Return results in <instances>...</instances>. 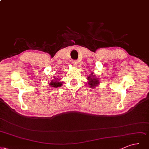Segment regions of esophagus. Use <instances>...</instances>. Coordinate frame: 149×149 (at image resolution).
<instances>
[{
    "label": "esophagus",
    "mask_w": 149,
    "mask_h": 149,
    "mask_svg": "<svg viewBox=\"0 0 149 149\" xmlns=\"http://www.w3.org/2000/svg\"><path fill=\"white\" fill-rule=\"evenodd\" d=\"M72 64L74 65H77V64H78V62H77V61H76V60H73L72 61Z\"/></svg>",
    "instance_id": "34e87169"
}]
</instances>
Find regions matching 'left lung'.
Masks as SVG:
<instances>
[{"label": "left lung", "mask_w": 149, "mask_h": 149, "mask_svg": "<svg viewBox=\"0 0 149 149\" xmlns=\"http://www.w3.org/2000/svg\"><path fill=\"white\" fill-rule=\"evenodd\" d=\"M87 80H88V84L90 88H95V87H97V85L100 83L99 80L95 77V75L90 74L88 76Z\"/></svg>", "instance_id": "left-lung-1"}]
</instances>
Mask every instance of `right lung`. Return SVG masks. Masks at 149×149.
Returning <instances> with one entry per match:
<instances>
[{"mask_svg": "<svg viewBox=\"0 0 149 149\" xmlns=\"http://www.w3.org/2000/svg\"><path fill=\"white\" fill-rule=\"evenodd\" d=\"M59 79H57V78H55L54 77V80H52L51 82L49 83V85L52 87H54V88H57V87H61L62 85V83L61 81H59Z\"/></svg>", "mask_w": 149, "mask_h": 149, "instance_id": "right-lung-1", "label": "right lung"}]
</instances>
